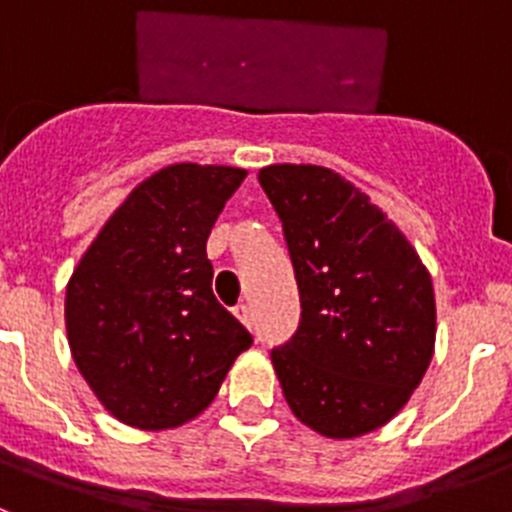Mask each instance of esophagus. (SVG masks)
I'll return each instance as SVG.
<instances>
[{
  "instance_id": "1",
  "label": "esophagus",
  "mask_w": 512,
  "mask_h": 512,
  "mask_svg": "<svg viewBox=\"0 0 512 512\" xmlns=\"http://www.w3.org/2000/svg\"><path fill=\"white\" fill-rule=\"evenodd\" d=\"M235 318L241 320V323L246 325L248 330H253V312H251V307H248V305H238V307H235Z\"/></svg>"
}]
</instances>
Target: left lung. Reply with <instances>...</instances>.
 Masks as SVG:
<instances>
[{"instance_id":"1","label":"left lung","mask_w":512,"mask_h":512,"mask_svg":"<svg viewBox=\"0 0 512 512\" xmlns=\"http://www.w3.org/2000/svg\"><path fill=\"white\" fill-rule=\"evenodd\" d=\"M259 184L282 220L300 289V328L271 351L284 400L325 438L377 431L433 359L431 274L369 194L333 169L274 164Z\"/></svg>"}]
</instances>
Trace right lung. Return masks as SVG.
<instances>
[{"label":"right lung","instance_id":"1","mask_svg":"<svg viewBox=\"0 0 512 512\" xmlns=\"http://www.w3.org/2000/svg\"><path fill=\"white\" fill-rule=\"evenodd\" d=\"M246 169L171 164L125 197L66 287L71 356L97 400L140 431L215 400L253 343L212 295L207 235Z\"/></svg>","mask_w":512,"mask_h":512}]
</instances>
